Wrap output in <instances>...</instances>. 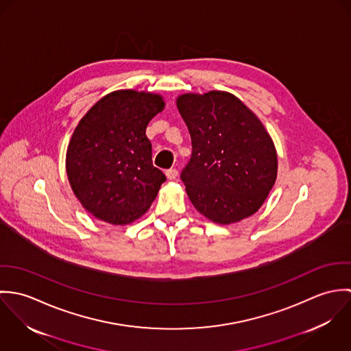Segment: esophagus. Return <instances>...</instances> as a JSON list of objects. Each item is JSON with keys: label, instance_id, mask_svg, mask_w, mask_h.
Returning <instances> with one entry per match:
<instances>
[{"label": "esophagus", "instance_id": "obj_1", "mask_svg": "<svg viewBox=\"0 0 351 351\" xmlns=\"http://www.w3.org/2000/svg\"><path fill=\"white\" fill-rule=\"evenodd\" d=\"M166 177H167V180H170V181H173V180H176L177 178V176H178V171L176 170V169H169V170H166Z\"/></svg>", "mask_w": 351, "mask_h": 351}]
</instances>
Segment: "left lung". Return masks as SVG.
I'll return each mask as SVG.
<instances>
[{
	"mask_svg": "<svg viewBox=\"0 0 351 351\" xmlns=\"http://www.w3.org/2000/svg\"><path fill=\"white\" fill-rule=\"evenodd\" d=\"M177 108L192 139L181 174L189 200L221 226L254 215L277 180V151L262 121L237 96L184 93Z\"/></svg>",
	"mask_w": 351,
	"mask_h": 351,
	"instance_id": "8db88e82",
	"label": "left lung"
}]
</instances>
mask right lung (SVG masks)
Masks as SVG:
<instances>
[{
  "mask_svg": "<svg viewBox=\"0 0 351 351\" xmlns=\"http://www.w3.org/2000/svg\"><path fill=\"white\" fill-rule=\"evenodd\" d=\"M165 105L160 95L121 89L80 120L66 151V173L73 193L96 219L131 224L155 200L166 177L152 166L146 128Z\"/></svg>",
  "mask_w": 351,
  "mask_h": 351,
  "instance_id": "add662e5",
  "label": "right lung"
}]
</instances>
